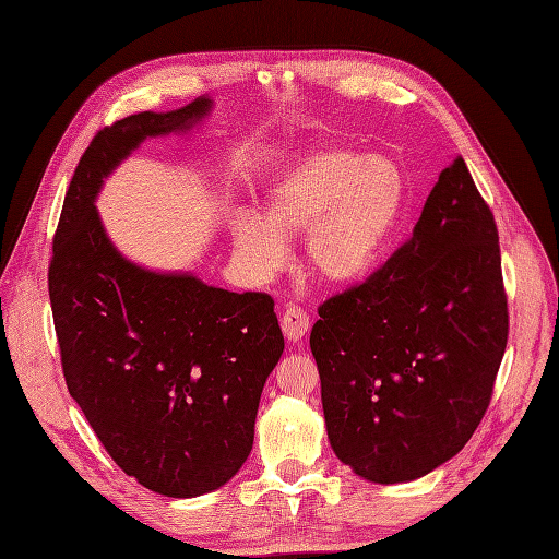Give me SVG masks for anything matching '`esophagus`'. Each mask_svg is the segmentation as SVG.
Here are the masks:
<instances>
[{"mask_svg":"<svg viewBox=\"0 0 559 559\" xmlns=\"http://www.w3.org/2000/svg\"><path fill=\"white\" fill-rule=\"evenodd\" d=\"M281 328H283V335L288 337L290 342H299V340L307 337L309 328H311V319L307 317V311H302L299 307L290 305L288 309L283 311Z\"/></svg>","mask_w":559,"mask_h":559,"instance_id":"obj_1","label":"esophagus"}]
</instances>
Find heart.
Listing matches in <instances>:
<instances>
[{
	"label": "heart",
	"instance_id": "1",
	"mask_svg": "<svg viewBox=\"0 0 559 559\" xmlns=\"http://www.w3.org/2000/svg\"><path fill=\"white\" fill-rule=\"evenodd\" d=\"M406 183L390 157L347 146L311 151L269 186L264 217L240 212L234 246L254 278H269L305 234V260L321 281L354 285L368 278L402 222Z\"/></svg>",
	"mask_w": 559,
	"mask_h": 559
}]
</instances>
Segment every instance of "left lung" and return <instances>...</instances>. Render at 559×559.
I'll return each instance as SVG.
<instances>
[{"label": "left lung", "instance_id": "left-lung-1", "mask_svg": "<svg viewBox=\"0 0 559 559\" xmlns=\"http://www.w3.org/2000/svg\"><path fill=\"white\" fill-rule=\"evenodd\" d=\"M319 317L309 347L342 463L402 484L465 447L503 361L508 299L493 214L463 157L439 175L406 246Z\"/></svg>", "mask_w": 559, "mask_h": 559}]
</instances>
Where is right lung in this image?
<instances>
[{
  "label": "right lung",
  "instance_id": "right-lung-1",
  "mask_svg": "<svg viewBox=\"0 0 559 559\" xmlns=\"http://www.w3.org/2000/svg\"><path fill=\"white\" fill-rule=\"evenodd\" d=\"M212 106L198 96L98 132L68 186L49 266L70 396L112 461L169 498L219 489L248 461L264 382L285 342L269 295L127 260L96 198L143 141L191 132Z\"/></svg>",
  "mask_w": 559,
  "mask_h": 559
}]
</instances>
